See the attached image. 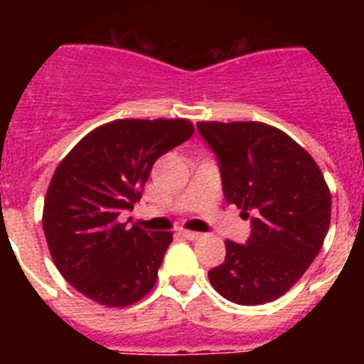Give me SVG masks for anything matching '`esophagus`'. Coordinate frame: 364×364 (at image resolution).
<instances>
[{"mask_svg": "<svg viewBox=\"0 0 364 364\" xmlns=\"http://www.w3.org/2000/svg\"><path fill=\"white\" fill-rule=\"evenodd\" d=\"M180 235H182V237L188 240H197L202 237V233H197V231H189V230H180Z\"/></svg>", "mask_w": 364, "mask_h": 364, "instance_id": "esophagus-1", "label": "esophagus"}]
</instances>
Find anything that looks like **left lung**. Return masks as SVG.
<instances>
[{"mask_svg": "<svg viewBox=\"0 0 364 364\" xmlns=\"http://www.w3.org/2000/svg\"><path fill=\"white\" fill-rule=\"evenodd\" d=\"M218 162L222 191L252 222L244 244L208 273L224 299L259 306L284 295L314 262L330 228L332 198L319 166L295 140L262 122H198Z\"/></svg>", "mask_w": 364, "mask_h": 364, "instance_id": "obj_1", "label": "left lung"}]
</instances>
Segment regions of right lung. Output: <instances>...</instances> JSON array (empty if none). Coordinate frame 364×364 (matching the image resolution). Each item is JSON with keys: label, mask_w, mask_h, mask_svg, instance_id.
Segmentation results:
<instances>
[{"label": "right lung", "mask_w": 364, "mask_h": 364, "mask_svg": "<svg viewBox=\"0 0 364 364\" xmlns=\"http://www.w3.org/2000/svg\"><path fill=\"white\" fill-rule=\"evenodd\" d=\"M193 131L182 118L109 122L56 167L43 205L45 239L80 294L114 308L149 294L173 233L127 228L118 217L142 198L153 164Z\"/></svg>", "instance_id": "right-lung-1"}]
</instances>
